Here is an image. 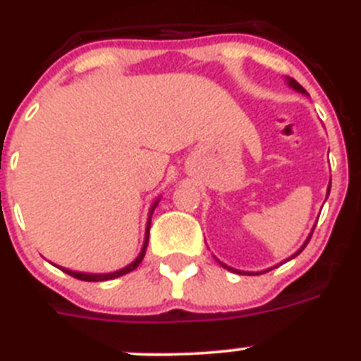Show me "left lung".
<instances>
[{
    "mask_svg": "<svg viewBox=\"0 0 361 361\" xmlns=\"http://www.w3.org/2000/svg\"><path fill=\"white\" fill-rule=\"evenodd\" d=\"M286 82H288L289 86H291L293 90H296L298 92V94H304V95H309L307 92H305V88L302 85H298V82L295 81V79H291V78H286ZM329 191H331V184H329V188H327V197H329ZM327 197H325V200H327ZM311 235H312V229H311V233H309V237H307V240L304 242V244H302V247H300L298 251H296L295 255H291V257L288 258V260H291V258H295V257H298L300 253H302V251H304V247L305 245H307V242L311 240ZM288 260H283V262H288ZM216 262L220 264V266L224 267V269H228V271H233V273H238V275H260V273H266V271H258V273H251V271H240V269H235V267H231V266H226L224 262H220L219 258H216ZM275 267H279V266H275ZM275 267H269V269L267 271H271V269H275Z\"/></svg>",
    "mask_w": 361,
    "mask_h": 361,
    "instance_id": "left-lung-1",
    "label": "left lung"
}]
</instances>
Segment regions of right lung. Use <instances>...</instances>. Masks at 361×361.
<instances>
[{
	"label": "right lung",
	"instance_id": "right-lung-1",
	"mask_svg": "<svg viewBox=\"0 0 361 361\" xmlns=\"http://www.w3.org/2000/svg\"><path fill=\"white\" fill-rule=\"evenodd\" d=\"M159 200H161V197H159V199L152 204V208H149L148 222H146L145 242H142L141 253L137 255V258H135V260H133L132 264H128V266L123 267V269H119V271H114V273H81V271H72V269H66V267H61V266H56V267H59V269H61V271L68 273V275L73 276V279L85 280V282H104V280H114V279H119V276L126 275V273H130V271L137 269V267H139V264L142 262V258H145V255H146V247H148V238H149V224H152V215H153V212H155V208H157Z\"/></svg>",
	"mask_w": 361,
	"mask_h": 361
}]
</instances>
